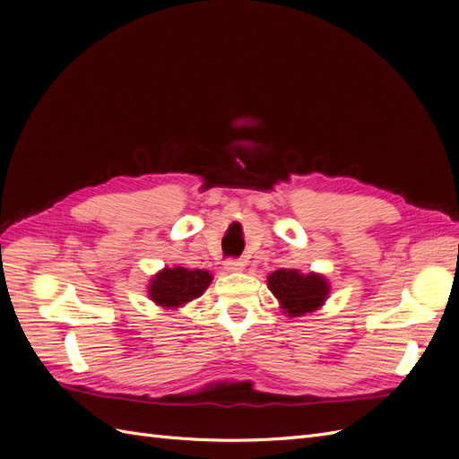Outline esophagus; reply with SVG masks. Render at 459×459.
Instances as JSON below:
<instances>
[{
	"mask_svg": "<svg viewBox=\"0 0 459 459\" xmlns=\"http://www.w3.org/2000/svg\"><path fill=\"white\" fill-rule=\"evenodd\" d=\"M243 266H245V264H243L241 258H228L226 264H224V268H226L228 272H241Z\"/></svg>",
	"mask_w": 459,
	"mask_h": 459,
	"instance_id": "1",
	"label": "esophagus"
}]
</instances>
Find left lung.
Listing matches in <instances>:
<instances>
[{
    "label": "left lung",
    "mask_w": 459,
    "mask_h": 459,
    "mask_svg": "<svg viewBox=\"0 0 459 459\" xmlns=\"http://www.w3.org/2000/svg\"><path fill=\"white\" fill-rule=\"evenodd\" d=\"M268 287L289 316H302L322 307L329 295V285L322 275H302L297 270H277L270 273Z\"/></svg>",
    "instance_id": "8db88e82"
}]
</instances>
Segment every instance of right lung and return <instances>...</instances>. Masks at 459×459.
<instances>
[{
	"label": "right lung",
	"instance_id": "1",
	"mask_svg": "<svg viewBox=\"0 0 459 459\" xmlns=\"http://www.w3.org/2000/svg\"><path fill=\"white\" fill-rule=\"evenodd\" d=\"M212 275L204 270L164 268L151 280L149 297L164 308H178L199 299L211 285Z\"/></svg>",
	"mask_w": 459,
	"mask_h": 459
}]
</instances>
